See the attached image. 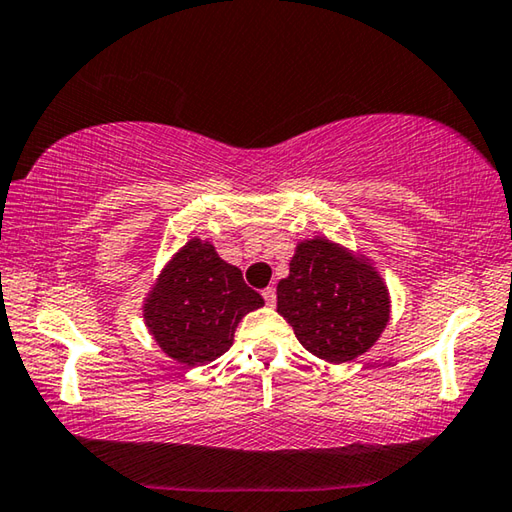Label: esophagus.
Wrapping results in <instances>:
<instances>
[{"label":"esophagus","mask_w":512,"mask_h":512,"mask_svg":"<svg viewBox=\"0 0 512 512\" xmlns=\"http://www.w3.org/2000/svg\"><path fill=\"white\" fill-rule=\"evenodd\" d=\"M263 299H265L267 306H274V304H276V290H274L272 286L265 288V290H263Z\"/></svg>","instance_id":"obj_1"}]
</instances>
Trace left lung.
<instances>
[{"label": "left lung", "instance_id": "8db88e82", "mask_svg": "<svg viewBox=\"0 0 512 512\" xmlns=\"http://www.w3.org/2000/svg\"><path fill=\"white\" fill-rule=\"evenodd\" d=\"M276 311L317 358L347 363L365 354L390 320L379 272L326 238L304 240L276 286Z\"/></svg>", "mask_w": 512, "mask_h": 512}]
</instances>
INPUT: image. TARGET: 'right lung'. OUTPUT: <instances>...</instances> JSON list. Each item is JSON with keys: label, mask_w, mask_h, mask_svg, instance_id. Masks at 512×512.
Returning a JSON list of instances; mask_svg holds the SVG:
<instances>
[{"label": "right lung", "mask_w": 512, "mask_h": 512, "mask_svg": "<svg viewBox=\"0 0 512 512\" xmlns=\"http://www.w3.org/2000/svg\"><path fill=\"white\" fill-rule=\"evenodd\" d=\"M265 304L236 265L192 238L165 265L145 301V324L167 356L195 367L220 358L247 313Z\"/></svg>", "instance_id": "1"}]
</instances>
